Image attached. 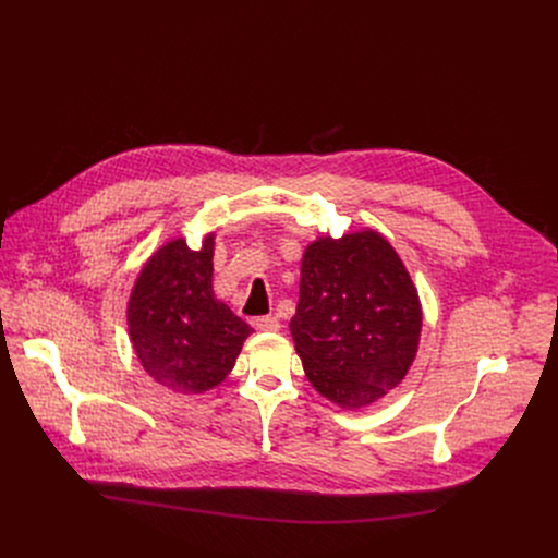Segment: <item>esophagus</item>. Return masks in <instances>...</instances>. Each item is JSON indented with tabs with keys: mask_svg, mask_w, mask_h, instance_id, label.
<instances>
[{
	"mask_svg": "<svg viewBox=\"0 0 558 558\" xmlns=\"http://www.w3.org/2000/svg\"><path fill=\"white\" fill-rule=\"evenodd\" d=\"M254 329L258 331H278L280 329V320L276 315H260V317H254L252 320Z\"/></svg>",
	"mask_w": 558,
	"mask_h": 558,
	"instance_id": "obj_1",
	"label": "esophagus"
}]
</instances>
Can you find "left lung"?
<instances>
[{"mask_svg": "<svg viewBox=\"0 0 558 558\" xmlns=\"http://www.w3.org/2000/svg\"><path fill=\"white\" fill-rule=\"evenodd\" d=\"M291 336L308 381L360 409L400 384L415 357L422 306L400 256L375 231L306 247Z\"/></svg>", "mask_w": 558, "mask_h": 558, "instance_id": "obj_1", "label": "left lung"}]
</instances>
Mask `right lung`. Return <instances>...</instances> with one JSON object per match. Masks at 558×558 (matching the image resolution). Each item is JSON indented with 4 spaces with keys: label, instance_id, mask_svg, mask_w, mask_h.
Here are the masks:
<instances>
[{
    "label": "right lung",
    "instance_id": "add662e5",
    "mask_svg": "<svg viewBox=\"0 0 558 558\" xmlns=\"http://www.w3.org/2000/svg\"><path fill=\"white\" fill-rule=\"evenodd\" d=\"M214 238L198 252L183 238L158 250L143 267L128 304L132 347L161 386L196 395L233 368L252 327L214 298Z\"/></svg>",
    "mask_w": 558,
    "mask_h": 558
}]
</instances>
